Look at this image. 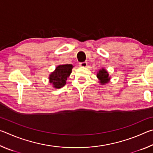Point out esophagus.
<instances>
[{"mask_svg": "<svg viewBox=\"0 0 153 153\" xmlns=\"http://www.w3.org/2000/svg\"><path fill=\"white\" fill-rule=\"evenodd\" d=\"M88 65V63L86 62H82V63H79V66L82 67H86Z\"/></svg>", "mask_w": 153, "mask_h": 153, "instance_id": "obj_1", "label": "esophagus"}]
</instances>
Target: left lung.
<instances>
[{
    "instance_id": "1",
    "label": "left lung",
    "mask_w": 153,
    "mask_h": 153,
    "mask_svg": "<svg viewBox=\"0 0 153 153\" xmlns=\"http://www.w3.org/2000/svg\"><path fill=\"white\" fill-rule=\"evenodd\" d=\"M97 78L99 80V83L101 85H105L110 82L111 77L108 71L105 68H102L98 71L97 74Z\"/></svg>"
}]
</instances>
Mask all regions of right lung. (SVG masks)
I'll return each instance as SVG.
<instances>
[{"instance_id": "add662e5", "label": "right lung", "mask_w": 153, "mask_h": 153, "mask_svg": "<svg viewBox=\"0 0 153 153\" xmlns=\"http://www.w3.org/2000/svg\"><path fill=\"white\" fill-rule=\"evenodd\" d=\"M73 67L71 64L59 65L55 71L49 75V83L56 89L63 87L66 84L67 79L70 76Z\"/></svg>"}]
</instances>
